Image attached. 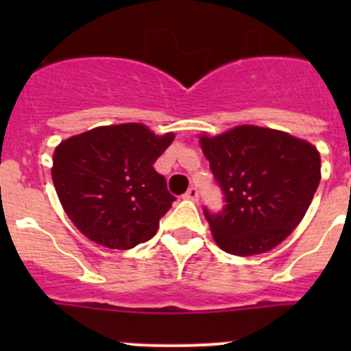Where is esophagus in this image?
<instances>
[{"label": "esophagus", "instance_id": "obj_1", "mask_svg": "<svg viewBox=\"0 0 351 351\" xmlns=\"http://www.w3.org/2000/svg\"><path fill=\"white\" fill-rule=\"evenodd\" d=\"M186 198V200H192V202H197L198 200V190L197 189H190L189 192L185 193V195H183Z\"/></svg>", "mask_w": 351, "mask_h": 351}]
</instances>
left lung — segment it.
<instances>
[{"label": "left lung", "instance_id": "left-lung-1", "mask_svg": "<svg viewBox=\"0 0 351 351\" xmlns=\"http://www.w3.org/2000/svg\"><path fill=\"white\" fill-rule=\"evenodd\" d=\"M198 143L226 195L222 214L204 210L215 244L229 254L253 256L285 241L319 186L316 146L258 125L204 132Z\"/></svg>", "mask_w": 351, "mask_h": 351}]
</instances>
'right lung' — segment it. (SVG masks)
<instances>
[{
	"label": "right lung",
	"instance_id": "obj_1",
	"mask_svg": "<svg viewBox=\"0 0 351 351\" xmlns=\"http://www.w3.org/2000/svg\"><path fill=\"white\" fill-rule=\"evenodd\" d=\"M175 141L144 123L101 125L67 137L52 154V182L77 231L108 250L149 241L175 197L154 161Z\"/></svg>",
	"mask_w": 351,
	"mask_h": 351
}]
</instances>
